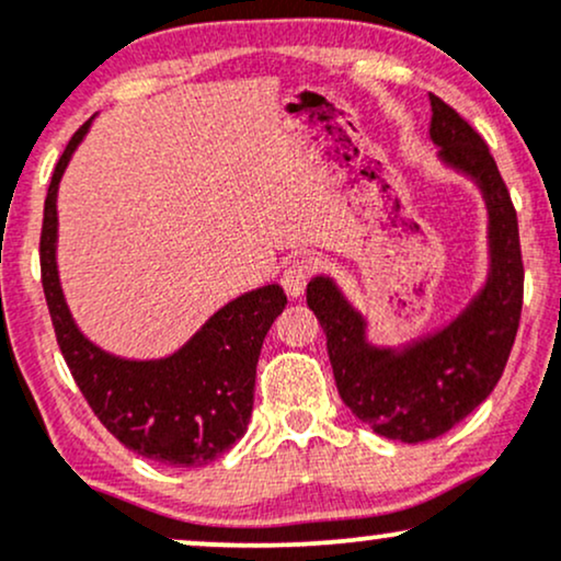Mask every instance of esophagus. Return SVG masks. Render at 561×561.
Returning <instances> with one entry per match:
<instances>
[{"mask_svg": "<svg viewBox=\"0 0 561 561\" xmlns=\"http://www.w3.org/2000/svg\"><path fill=\"white\" fill-rule=\"evenodd\" d=\"M308 279H311V263L308 261H289L285 268H282V287H285V293L289 295V298H300L302 293H306V285Z\"/></svg>", "mask_w": 561, "mask_h": 561, "instance_id": "obj_1", "label": "esophagus"}]
</instances>
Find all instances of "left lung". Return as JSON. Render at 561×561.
<instances>
[{
	"label": "left lung",
	"instance_id": "obj_1",
	"mask_svg": "<svg viewBox=\"0 0 561 561\" xmlns=\"http://www.w3.org/2000/svg\"><path fill=\"white\" fill-rule=\"evenodd\" d=\"M430 139L437 158L467 173L488 205L491 272L485 287L450 324L396 347L366 340V321L330 276L308 282V308L327 334L343 403L377 435L401 443L433 440L491 396L517 337L523 313V250L517 210L488 145L440 96L430 94Z\"/></svg>",
	"mask_w": 561,
	"mask_h": 561
}]
</instances>
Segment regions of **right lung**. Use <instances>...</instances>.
Wrapping results in <instances>:
<instances>
[{
    "label": "right lung",
    "mask_w": 561,
    "mask_h": 561,
    "mask_svg": "<svg viewBox=\"0 0 561 561\" xmlns=\"http://www.w3.org/2000/svg\"><path fill=\"white\" fill-rule=\"evenodd\" d=\"M89 126L92 118L70 137L44 199L38 253L57 345L96 420L128 450L165 467H203L248 430L263 337L285 311L287 295L279 285L250 289L156 362H128L83 337L57 276V186Z\"/></svg>",
    "instance_id": "add662e5"
}]
</instances>
